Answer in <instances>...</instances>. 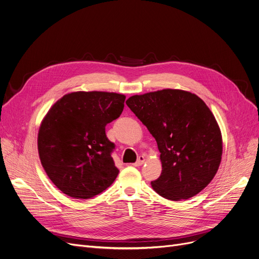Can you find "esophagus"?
I'll use <instances>...</instances> for the list:
<instances>
[{
	"instance_id": "1",
	"label": "esophagus",
	"mask_w": 259,
	"mask_h": 259,
	"mask_svg": "<svg viewBox=\"0 0 259 259\" xmlns=\"http://www.w3.org/2000/svg\"><path fill=\"white\" fill-rule=\"evenodd\" d=\"M144 162H145V156H144V155H140L139 158H138V160L135 161L133 165H134L135 167H140V166H142V165L144 164Z\"/></svg>"
}]
</instances>
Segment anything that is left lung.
I'll return each instance as SVG.
<instances>
[{
  "label": "left lung",
  "instance_id": "obj_1",
  "mask_svg": "<svg viewBox=\"0 0 259 259\" xmlns=\"http://www.w3.org/2000/svg\"><path fill=\"white\" fill-rule=\"evenodd\" d=\"M157 143L161 174L151 182L154 191L169 200L188 199L213 180L223 155L219 124L196 94L162 89L126 101Z\"/></svg>",
  "mask_w": 259,
  "mask_h": 259
}]
</instances>
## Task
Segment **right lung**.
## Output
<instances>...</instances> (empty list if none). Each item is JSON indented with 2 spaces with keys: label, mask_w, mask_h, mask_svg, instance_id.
Wrapping results in <instances>:
<instances>
[{
  "label": "right lung",
  "mask_w": 259,
  "mask_h": 259,
  "mask_svg": "<svg viewBox=\"0 0 259 259\" xmlns=\"http://www.w3.org/2000/svg\"><path fill=\"white\" fill-rule=\"evenodd\" d=\"M125 99L114 92L76 91L49 109L38 129L37 150L48 178L63 193L87 199L115 181L114 144L105 127L121 114Z\"/></svg>",
  "instance_id": "obj_1"
}]
</instances>
